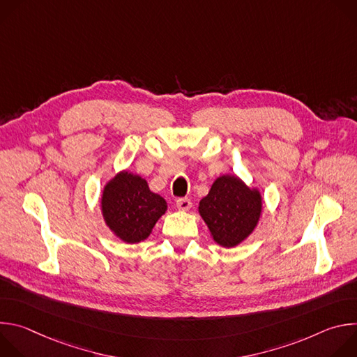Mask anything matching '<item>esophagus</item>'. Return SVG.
Segmentation results:
<instances>
[{"instance_id":"esophagus-1","label":"esophagus","mask_w":357,"mask_h":357,"mask_svg":"<svg viewBox=\"0 0 357 357\" xmlns=\"http://www.w3.org/2000/svg\"><path fill=\"white\" fill-rule=\"evenodd\" d=\"M176 208L179 209V211H189L190 208H192V202H190V199H188V197H179L178 200H176Z\"/></svg>"}]
</instances>
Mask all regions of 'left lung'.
<instances>
[{"label":"left lung","instance_id":"8db88e82","mask_svg":"<svg viewBox=\"0 0 357 357\" xmlns=\"http://www.w3.org/2000/svg\"><path fill=\"white\" fill-rule=\"evenodd\" d=\"M263 211L259 189L248 188L236 175L219 176L208 196L199 202V213L213 240L226 248L236 247L256 229Z\"/></svg>","mask_w":357,"mask_h":357}]
</instances>
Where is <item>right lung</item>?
Listing matches in <instances>:
<instances>
[{
	"mask_svg": "<svg viewBox=\"0 0 357 357\" xmlns=\"http://www.w3.org/2000/svg\"><path fill=\"white\" fill-rule=\"evenodd\" d=\"M167 202L151 192L145 179L128 171L107 182L101 195V213L109 229L123 241L145 240L167 212Z\"/></svg>",
	"mask_w": 357,
	"mask_h": 357,
	"instance_id": "1",
	"label": "right lung"
}]
</instances>
